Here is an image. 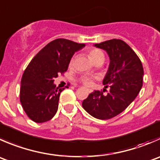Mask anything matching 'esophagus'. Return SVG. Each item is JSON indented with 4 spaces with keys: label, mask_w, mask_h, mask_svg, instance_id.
I'll use <instances>...</instances> for the list:
<instances>
[{
    "label": "esophagus",
    "mask_w": 160,
    "mask_h": 160,
    "mask_svg": "<svg viewBox=\"0 0 160 160\" xmlns=\"http://www.w3.org/2000/svg\"><path fill=\"white\" fill-rule=\"evenodd\" d=\"M88 92H90V93L92 92V90L91 89H88Z\"/></svg>",
    "instance_id": "esophagus-1"
}]
</instances>
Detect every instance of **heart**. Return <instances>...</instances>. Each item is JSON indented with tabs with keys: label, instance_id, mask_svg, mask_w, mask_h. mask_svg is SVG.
<instances>
[{
	"label": "heart",
	"instance_id": "1",
	"mask_svg": "<svg viewBox=\"0 0 160 160\" xmlns=\"http://www.w3.org/2000/svg\"><path fill=\"white\" fill-rule=\"evenodd\" d=\"M88 57H89V58L91 59V61H92L94 63L98 62H103L104 59H105L104 53L100 50V49L98 48L90 49V50L88 51ZM72 59L71 60L70 63H69L70 66H72ZM80 81L82 83H83L84 85L89 86V85H91V82H92V77H88V76H83V77H80Z\"/></svg>",
	"mask_w": 160,
	"mask_h": 160
}]
</instances>
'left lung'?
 I'll return each instance as SVG.
<instances>
[{"label":"left lung","mask_w":160,"mask_h":160,"mask_svg":"<svg viewBox=\"0 0 160 160\" xmlns=\"http://www.w3.org/2000/svg\"><path fill=\"white\" fill-rule=\"evenodd\" d=\"M103 49L110 59L103 84L109 88L107 94L94 91L83 101V108L94 118L108 119L124 111L135 99L143 84L142 62L131 47L122 40L112 39L94 44Z\"/></svg>","instance_id":"1"}]
</instances>
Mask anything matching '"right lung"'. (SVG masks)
<instances>
[{
	"mask_svg": "<svg viewBox=\"0 0 160 160\" xmlns=\"http://www.w3.org/2000/svg\"><path fill=\"white\" fill-rule=\"evenodd\" d=\"M83 47L84 44L56 39L31 60L22 77L20 102L32 121L44 123L54 117L60 94L65 89L56 88L54 79L67 71L72 55Z\"/></svg>",
	"mask_w": 160,
	"mask_h": 160,
	"instance_id": "right-lung-1",
	"label": "right lung"
}]
</instances>
